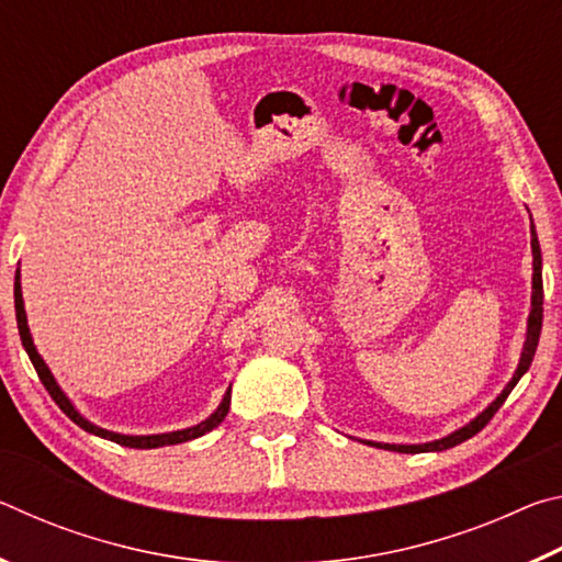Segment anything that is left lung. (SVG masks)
<instances>
[{
  "instance_id": "obj_1",
  "label": "left lung",
  "mask_w": 562,
  "mask_h": 562,
  "mask_svg": "<svg viewBox=\"0 0 562 562\" xmlns=\"http://www.w3.org/2000/svg\"><path fill=\"white\" fill-rule=\"evenodd\" d=\"M530 247H532V302H530V317H528V335H526V347H522V355H520V364L516 369V374L508 382V386L503 389L501 396L493 402L486 412H481L479 416L473 418L471 424H465L463 429L453 431L451 436H446L441 441H431V443H418V446H396V443H372V446H382L386 451H398V453H422V451H446V449H453L456 443H461L465 439H471V436L479 434L483 426H486L493 414L498 412L506 402L508 394L513 392V386L518 384V379L528 372L532 357H536V349H538V339H540V327H543V272H540V245H538V235L536 231H530Z\"/></svg>"
}]
</instances>
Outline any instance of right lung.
<instances>
[{
    "label": "right lung",
    "mask_w": 562,
    "mask_h": 562,
    "mask_svg": "<svg viewBox=\"0 0 562 562\" xmlns=\"http://www.w3.org/2000/svg\"><path fill=\"white\" fill-rule=\"evenodd\" d=\"M14 310H16L19 337H22V345H24V349H26V355H30L32 364H34V369H36V374H40V379H42L44 389L52 394L54 402L59 404L61 412H64L66 416H69L74 424H79L83 431H89V434H93V436H101V439L116 441V443H121V446H128V449H158V446H173V443H183V441H190V439H198V436H203V434H207L211 429H215V426L221 424L223 418L227 416V408H231V389H227V392H225L223 404L217 406V412L211 414V418H205V422L193 426V429L170 431V434H156V436H123V434H113V431H106V429H99V426H93V424L87 422V418H83L79 412H76L69 398H66V394L59 389V384L54 382L49 367L44 364V359L40 357V351L34 349L30 327H26V312H24V300H22V284H19V272H16V278H14Z\"/></svg>",
    "instance_id": "obj_1"
}]
</instances>
